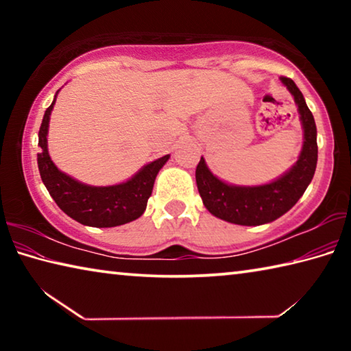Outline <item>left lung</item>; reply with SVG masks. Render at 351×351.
I'll return each mask as SVG.
<instances>
[{
    "instance_id": "left-lung-1",
    "label": "left lung",
    "mask_w": 351,
    "mask_h": 351,
    "mask_svg": "<svg viewBox=\"0 0 351 351\" xmlns=\"http://www.w3.org/2000/svg\"><path fill=\"white\" fill-rule=\"evenodd\" d=\"M280 82L294 97L304 130L299 159L274 181L260 186H237L213 175L201 156L195 178L203 204L213 217L240 226L271 223L287 213L310 186L317 165L316 122L295 83L288 77H280Z\"/></svg>"
}]
</instances>
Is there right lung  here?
<instances>
[{
	"instance_id": "right-lung-1",
	"label": "right lung",
	"mask_w": 351,
	"mask_h": 351,
	"mask_svg": "<svg viewBox=\"0 0 351 351\" xmlns=\"http://www.w3.org/2000/svg\"><path fill=\"white\" fill-rule=\"evenodd\" d=\"M60 91V90H58ZM45 111L38 132L37 162L41 181L57 206L75 221L93 228H114L138 219L145 212L154 180L170 154L148 162L130 180L112 186H90L58 170L47 152V130L57 94Z\"/></svg>"
}]
</instances>
